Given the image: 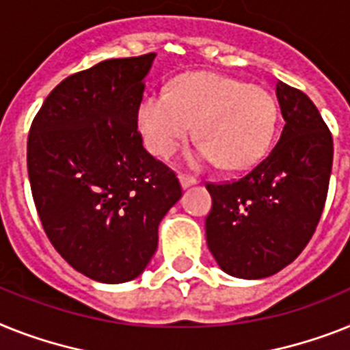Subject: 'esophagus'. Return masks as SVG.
I'll return each instance as SVG.
<instances>
[{"label": "esophagus", "instance_id": "esophagus-1", "mask_svg": "<svg viewBox=\"0 0 350 350\" xmlns=\"http://www.w3.org/2000/svg\"><path fill=\"white\" fill-rule=\"evenodd\" d=\"M178 180H180L182 187H189L193 186V184H196V178L191 177V175H186V173H180V175H178Z\"/></svg>", "mask_w": 350, "mask_h": 350}]
</instances>
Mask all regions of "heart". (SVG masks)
Wrapping results in <instances>:
<instances>
[{"instance_id": "heart-1", "label": "heart", "mask_w": 350, "mask_h": 350, "mask_svg": "<svg viewBox=\"0 0 350 350\" xmlns=\"http://www.w3.org/2000/svg\"><path fill=\"white\" fill-rule=\"evenodd\" d=\"M279 103L270 89L216 73H189L172 91L148 92L137 111L146 148L168 157L189 139L193 125L202 144L198 163L245 170L261 161L272 143Z\"/></svg>"}]
</instances>
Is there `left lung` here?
Returning <instances> with one entry per match:
<instances>
[{"label":"left lung","mask_w":350,"mask_h":350,"mask_svg":"<svg viewBox=\"0 0 350 350\" xmlns=\"http://www.w3.org/2000/svg\"><path fill=\"white\" fill-rule=\"evenodd\" d=\"M284 126L272 152L238 180L206 187V238L221 270L270 277L295 261L317 230L333 168V135L299 89L277 82Z\"/></svg>","instance_id":"8db88e82"}]
</instances>
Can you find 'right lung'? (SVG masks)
Returning a JSON list of instances; mask_svg holds the SVG:
<instances>
[{"mask_svg":"<svg viewBox=\"0 0 350 350\" xmlns=\"http://www.w3.org/2000/svg\"><path fill=\"white\" fill-rule=\"evenodd\" d=\"M155 53L103 60L48 94L28 134V177L46 236L89 279L132 281L157 248L159 221L182 196L144 150L143 78Z\"/></svg>","mask_w":350,"mask_h":350,"instance_id":"right-lung-1","label":"right lung"}]
</instances>
